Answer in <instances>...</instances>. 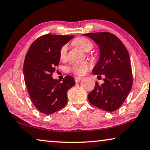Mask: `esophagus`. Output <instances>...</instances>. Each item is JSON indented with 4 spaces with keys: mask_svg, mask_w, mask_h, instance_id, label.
I'll return each mask as SVG.
<instances>
[{
    "mask_svg": "<svg viewBox=\"0 0 150 150\" xmlns=\"http://www.w3.org/2000/svg\"><path fill=\"white\" fill-rule=\"evenodd\" d=\"M74 79H75L76 82H79L80 80H82V77H79V76H76L74 78Z\"/></svg>",
    "mask_w": 150,
    "mask_h": 150,
    "instance_id": "1",
    "label": "esophagus"
}]
</instances>
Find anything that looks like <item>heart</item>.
I'll list each match as a JSON object with an SVG mask.
<instances>
[{
    "label": "heart",
    "instance_id": "heart-1",
    "mask_svg": "<svg viewBox=\"0 0 150 150\" xmlns=\"http://www.w3.org/2000/svg\"><path fill=\"white\" fill-rule=\"evenodd\" d=\"M74 45L78 49L84 52L89 51L93 48V44L88 39L83 37H79L75 39L73 42ZM68 47L65 45L60 51L61 59H64L66 55ZM91 68V64L88 62H82L79 64H74L71 66L70 70L74 74L76 75H84L87 72V71Z\"/></svg>",
    "mask_w": 150,
    "mask_h": 150
}]
</instances>
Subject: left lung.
I'll return each instance as SVG.
<instances>
[{
  "label": "left lung",
  "instance_id": "1",
  "mask_svg": "<svg viewBox=\"0 0 150 150\" xmlns=\"http://www.w3.org/2000/svg\"><path fill=\"white\" fill-rule=\"evenodd\" d=\"M83 35L91 38L99 47V58L93 73L105 76L103 84L95 83L94 89L88 95V101L105 111H116L124 103L133 85L129 54L120 39L109 32Z\"/></svg>",
  "mask_w": 150,
  "mask_h": 150
}]
</instances>
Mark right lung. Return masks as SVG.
Here are the masks:
<instances>
[{
    "instance_id": "obj_1",
    "label": "right lung",
    "mask_w": 150,
    "mask_h": 150,
    "mask_svg": "<svg viewBox=\"0 0 150 150\" xmlns=\"http://www.w3.org/2000/svg\"><path fill=\"white\" fill-rule=\"evenodd\" d=\"M74 36L46 34L30 47L23 64V76L28 93L34 106L45 114L62 109L68 101L67 92L75 84L71 76L62 82L53 79L52 74L60 60V51Z\"/></svg>"
}]
</instances>
